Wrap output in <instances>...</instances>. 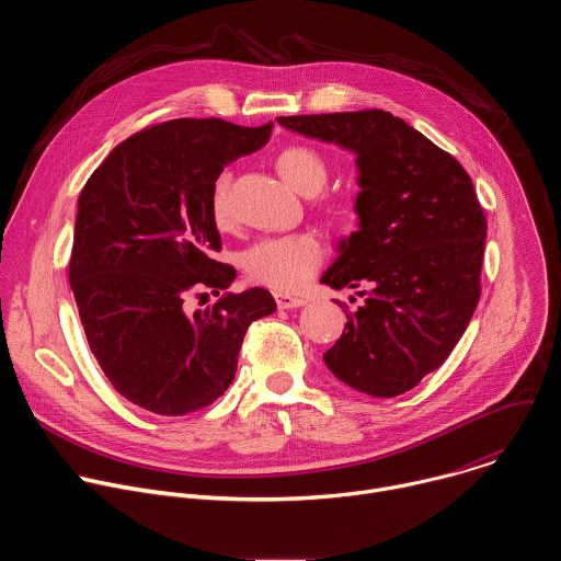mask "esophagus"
<instances>
[{
    "mask_svg": "<svg viewBox=\"0 0 561 561\" xmlns=\"http://www.w3.org/2000/svg\"><path fill=\"white\" fill-rule=\"evenodd\" d=\"M275 301H277V306H279L282 310L299 308V306H304V304H306V299H304V297H293V295H288V293H277V295H275Z\"/></svg>",
    "mask_w": 561,
    "mask_h": 561,
    "instance_id": "obj_1",
    "label": "esophagus"
}]
</instances>
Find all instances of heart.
I'll return each instance as SVG.
<instances>
[{
	"label": "heart",
	"instance_id": "b5f03b06",
	"mask_svg": "<svg viewBox=\"0 0 561 561\" xmlns=\"http://www.w3.org/2000/svg\"><path fill=\"white\" fill-rule=\"evenodd\" d=\"M277 171L282 180L297 191L299 195H314L324 188L329 169L324 157L310 146H288L277 154ZM228 175H219L213 186L210 208L213 217L219 226L228 224L230 208H228ZM324 249L319 244L314 234H284V237H268L262 242L253 244L242 264L251 279L275 288L279 293H295L301 290L314 271L322 264Z\"/></svg>",
	"mask_w": 561,
	"mask_h": 561
}]
</instances>
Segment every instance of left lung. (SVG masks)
Wrapping results in <instances>:
<instances>
[{
	"label": "left lung",
	"instance_id": "obj_1",
	"mask_svg": "<svg viewBox=\"0 0 561 561\" xmlns=\"http://www.w3.org/2000/svg\"><path fill=\"white\" fill-rule=\"evenodd\" d=\"M277 124L355 154L357 230L337 242L322 284L370 290L346 312L324 362L359 392L402 394L446 362L479 301L489 226L472 182L455 157L386 111Z\"/></svg>",
	"mask_w": 561,
	"mask_h": 561
}]
</instances>
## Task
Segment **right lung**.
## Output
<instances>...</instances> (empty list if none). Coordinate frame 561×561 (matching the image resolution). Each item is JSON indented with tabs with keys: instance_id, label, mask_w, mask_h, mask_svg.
<instances>
[{
	"instance_id": "1",
	"label": "right lung",
	"mask_w": 561,
	"mask_h": 561,
	"mask_svg": "<svg viewBox=\"0 0 561 561\" xmlns=\"http://www.w3.org/2000/svg\"><path fill=\"white\" fill-rule=\"evenodd\" d=\"M273 122L171 119L122 141L77 202L70 288L89 346L115 390L157 415L213 404L234 379L251 322L275 312L264 288L228 293L210 208L224 167L260 150ZM225 295L185 312L188 294Z\"/></svg>"
}]
</instances>
